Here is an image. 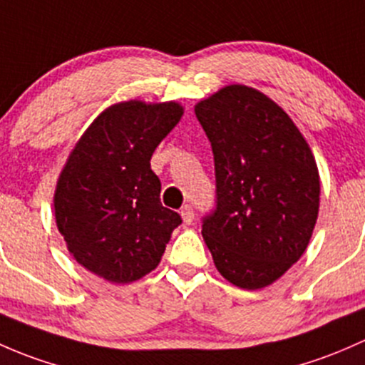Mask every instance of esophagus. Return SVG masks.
<instances>
[{
	"label": "esophagus",
	"instance_id": "esophagus-1",
	"mask_svg": "<svg viewBox=\"0 0 365 365\" xmlns=\"http://www.w3.org/2000/svg\"><path fill=\"white\" fill-rule=\"evenodd\" d=\"M181 216H182V221L186 225H190L191 221L195 220V212H193V207H191V205H184V207L181 209Z\"/></svg>",
	"mask_w": 365,
	"mask_h": 365
}]
</instances>
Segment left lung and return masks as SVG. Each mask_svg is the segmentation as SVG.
I'll list each match as a JSON object with an SVG mask.
<instances>
[{
  "mask_svg": "<svg viewBox=\"0 0 365 365\" xmlns=\"http://www.w3.org/2000/svg\"><path fill=\"white\" fill-rule=\"evenodd\" d=\"M195 114L216 175V202L202 217V235L225 279L264 288L309 244L320 205L313 153L287 112L247 86H227Z\"/></svg>",
  "mask_w": 365,
  "mask_h": 365,
  "instance_id": "1",
  "label": "left lung"
}]
</instances>
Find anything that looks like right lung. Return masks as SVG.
I'll list each match as a JSON object with an SVG mask.
<instances>
[{
  "label": "right lung",
  "instance_id": "1",
  "mask_svg": "<svg viewBox=\"0 0 365 365\" xmlns=\"http://www.w3.org/2000/svg\"><path fill=\"white\" fill-rule=\"evenodd\" d=\"M179 103L125 101L101 112L59 175L56 223L75 260L112 283H131L160 264L182 223L161 205L151 156L179 123Z\"/></svg>",
  "mask_w": 365,
  "mask_h": 365
}]
</instances>
